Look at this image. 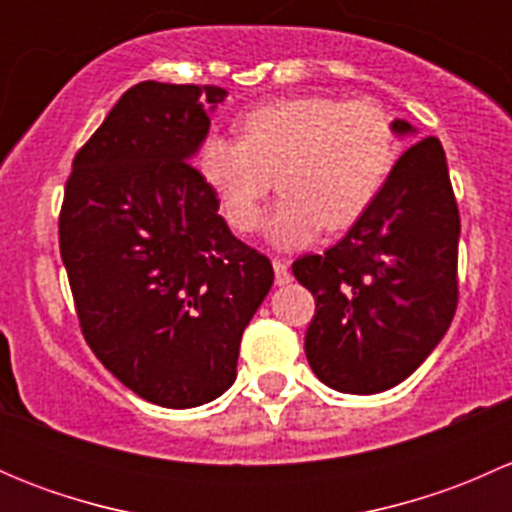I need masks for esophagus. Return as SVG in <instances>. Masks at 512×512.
I'll return each mask as SVG.
<instances>
[{"mask_svg":"<svg viewBox=\"0 0 512 512\" xmlns=\"http://www.w3.org/2000/svg\"><path fill=\"white\" fill-rule=\"evenodd\" d=\"M272 267H275V285L285 287L292 282V272H289V265L285 260H272Z\"/></svg>","mask_w":512,"mask_h":512,"instance_id":"obj_1","label":"esophagus"}]
</instances>
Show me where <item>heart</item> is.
<instances>
[{"label":"heart","instance_id":"heart-1","mask_svg":"<svg viewBox=\"0 0 512 512\" xmlns=\"http://www.w3.org/2000/svg\"><path fill=\"white\" fill-rule=\"evenodd\" d=\"M235 126L237 138L208 133L200 141V180L237 232L260 225L277 180L282 198L267 218V240L287 250L312 242L322 227L359 223L399 160L394 118L371 98H280L247 108Z\"/></svg>","mask_w":512,"mask_h":512}]
</instances>
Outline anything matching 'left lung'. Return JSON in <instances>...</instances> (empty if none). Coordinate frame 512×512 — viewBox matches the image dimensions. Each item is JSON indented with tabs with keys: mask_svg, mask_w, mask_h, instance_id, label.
I'll return each instance as SVG.
<instances>
[{
	"mask_svg": "<svg viewBox=\"0 0 512 512\" xmlns=\"http://www.w3.org/2000/svg\"><path fill=\"white\" fill-rule=\"evenodd\" d=\"M394 123L399 136L416 133ZM458 235L446 153L438 138H421L337 245L294 260V277L317 304L304 352L319 381L379 394L414 374L456 314Z\"/></svg>",
	"mask_w": 512,
	"mask_h": 512,
	"instance_id": "obj_1",
	"label": "left lung"
}]
</instances>
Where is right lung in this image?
<instances>
[{"label": "right lung", "mask_w": 512, "mask_h": 512, "mask_svg": "<svg viewBox=\"0 0 512 512\" xmlns=\"http://www.w3.org/2000/svg\"><path fill=\"white\" fill-rule=\"evenodd\" d=\"M220 86H131L76 153L59 247L91 352L165 409L218 399L270 292V260L237 240L188 163Z\"/></svg>", "instance_id": "obj_1"}]
</instances>
